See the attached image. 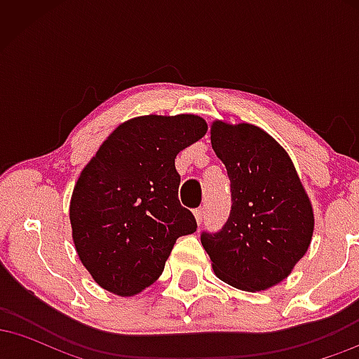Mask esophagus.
Instances as JSON below:
<instances>
[{
    "label": "esophagus",
    "instance_id": "esophagus-1",
    "mask_svg": "<svg viewBox=\"0 0 359 359\" xmlns=\"http://www.w3.org/2000/svg\"><path fill=\"white\" fill-rule=\"evenodd\" d=\"M204 214H205V211H204V208H199V209H196V211H194V216H196V221H197V224H203V221H204Z\"/></svg>",
    "mask_w": 359,
    "mask_h": 359
}]
</instances>
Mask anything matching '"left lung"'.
Segmentation results:
<instances>
[{"mask_svg": "<svg viewBox=\"0 0 359 359\" xmlns=\"http://www.w3.org/2000/svg\"><path fill=\"white\" fill-rule=\"evenodd\" d=\"M211 145L231 180V212L201 243L222 282L246 292L271 288L292 273L314 234V209L280 143L250 123L216 119Z\"/></svg>", "mask_w": 359, "mask_h": 359, "instance_id": "obj_1", "label": "left lung"}]
</instances>
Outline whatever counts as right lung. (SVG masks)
<instances>
[{"instance_id":"right-lung-1","label":"right lung","mask_w":359,"mask_h":359,"mask_svg":"<svg viewBox=\"0 0 359 359\" xmlns=\"http://www.w3.org/2000/svg\"><path fill=\"white\" fill-rule=\"evenodd\" d=\"M205 131L197 114L131 118L82 168L69 205L72 241L104 290L140 294L162 275L177 238L196 231L179 203L175 156Z\"/></svg>"}]
</instances>
